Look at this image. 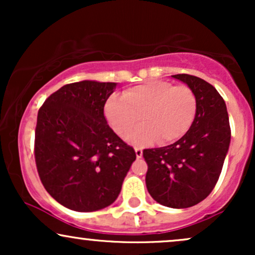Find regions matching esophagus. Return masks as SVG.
<instances>
[{
    "label": "esophagus",
    "mask_w": 255,
    "mask_h": 255,
    "mask_svg": "<svg viewBox=\"0 0 255 255\" xmlns=\"http://www.w3.org/2000/svg\"><path fill=\"white\" fill-rule=\"evenodd\" d=\"M134 151H135L136 158H141L142 157V148L141 147H137V146H135V147H134Z\"/></svg>",
    "instance_id": "34e87169"
}]
</instances>
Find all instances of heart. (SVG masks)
<instances>
[{
    "label": "heart",
    "instance_id": "b5f03b06",
    "mask_svg": "<svg viewBox=\"0 0 255 255\" xmlns=\"http://www.w3.org/2000/svg\"><path fill=\"white\" fill-rule=\"evenodd\" d=\"M104 111L111 128L120 135L140 119L144 120V124L127 134L128 141L140 146L158 140L166 144L181 139L189 130L197 114V97L186 85L148 81L126 90L122 97H110Z\"/></svg>",
    "mask_w": 255,
    "mask_h": 255
}]
</instances>
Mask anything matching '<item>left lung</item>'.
Listing matches in <instances>:
<instances>
[{
    "mask_svg": "<svg viewBox=\"0 0 255 255\" xmlns=\"http://www.w3.org/2000/svg\"><path fill=\"white\" fill-rule=\"evenodd\" d=\"M191 87L197 97L193 125L174 144L142 151L146 187L157 203L187 209L203 201L217 183L230 145L227 105L218 91L189 74L171 75Z\"/></svg>",
    "mask_w": 255,
    "mask_h": 255,
    "instance_id": "1",
    "label": "left lung"
}]
</instances>
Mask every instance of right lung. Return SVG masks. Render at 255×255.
<instances>
[{
    "instance_id": "add662e5",
    "label": "right lung",
    "mask_w": 255,
    "mask_h": 255,
    "mask_svg": "<svg viewBox=\"0 0 255 255\" xmlns=\"http://www.w3.org/2000/svg\"><path fill=\"white\" fill-rule=\"evenodd\" d=\"M116 85L92 80L64 85L38 111V175L46 192L73 211H98L113 204L136 158L104 116Z\"/></svg>"
}]
</instances>
